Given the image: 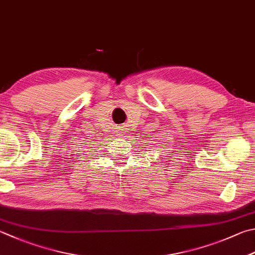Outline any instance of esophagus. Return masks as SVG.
Returning a JSON list of instances; mask_svg holds the SVG:
<instances>
[{"mask_svg": "<svg viewBox=\"0 0 255 255\" xmlns=\"http://www.w3.org/2000/svg\"><path fill=\"white\" fill-rule=\"evenodd\" d=\"M124 134H126V131H124V128H120L119 136H124Z\"/></svg>", "mask_w": 255, "mask_h": 255, "instance_id": "obj_1", "label": "esophagus"}]
</instances>
